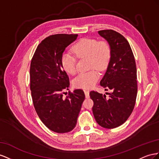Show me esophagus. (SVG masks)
Here are the masks:
<instances>
[{
  "label": "esophagus",
  "instance_id": "esophagus-1",
  "mask_svg": "<svg viewBox=\"0 0 159 159\" xmlns=\"http://www.w3.org/2000/svg\"><path fill=\"white\" fill-rule=\"evenodd\" d=\"M84 94H85V97L87 98H89V90H84Z\"/></svg>",
  "mask_w": 159,
  "mask_h": 159
}]
</instances>
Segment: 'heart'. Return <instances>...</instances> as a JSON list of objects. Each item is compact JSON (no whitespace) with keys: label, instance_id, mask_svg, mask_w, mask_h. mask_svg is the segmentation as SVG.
<instances>
[{"label":"heart","instance_id":"b5f03b06","mask_svg":"<svg viewBox=\"0 0 159 159\" xmlns=\"http://www.w3.org/2000/svg\"><path fill=\"white\" fill-rule=\"evenodd\" d=\"M72 52L77 58L87 57L88 66L90 70L82 72L73 80L76 88L90 89L97 83L99 78L100 71L107 69L111 60V50L106 41H98L94 39L85 38L80 40L72 47ZM61 65L66 72L75 75L76 71V58L69 52L63 53L61 57Z\"/></svg>","mask_w":159,"mask_h":159}]
</instances>
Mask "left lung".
<instances>
[{
	"label": "left lung",
	"instance_id": "left-lung-1",
	"mask_svg": "<svg viewBox=\"0 0 159 159\" xmlns=\"http://www.w3.org/2000/svg\"><path fill=\"white\" fill-rule=\"evenodd\" d=\"M98 33L107 40L111 50V60L100 84L111 93L107 97L93 90L90 97L94 102L93 112L97 123L103 128L114 129L123 124L134 109L137 67L132 49L123 36L113 30Z\"/></svg>",
	"mask_w": 159,
	"mask_h": 159
}]
</instances>
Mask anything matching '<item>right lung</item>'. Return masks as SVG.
<instances>
[{"instance_id": "1", "label": "right lung", "mask_w": 159, "mask_h": 159, "mask_svg": "<svg viewBox=\"0 0 159 159\" xmlns=\"http://www.w3.org/2000/svg\"><path fill=\"white\" fill-rule=\"evenodd\" d=\"M78 34H58L44 39L36 49L30 62V88L35 111L44 125L54 132L65 133L73 129L85 98L83 90L69 92V79L61 65L65 48Z\"/></svg>"}]
</instances>
